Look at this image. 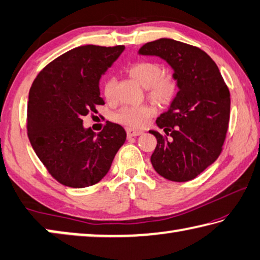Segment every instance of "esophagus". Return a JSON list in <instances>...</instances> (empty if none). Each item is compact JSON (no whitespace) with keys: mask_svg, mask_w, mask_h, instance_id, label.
Returning a JSON list of instances; mask_svg holds the SVG:
<instances>
[{"mask_svg":"<svg viewBox=\"0 0 260 260\" xmlns=\"http://www.w3.org/2000/svg\"><path fill=\"white\" fill-rule=\"evenodd\" d=\"M126 132H127V136H128V138H133V136H139L141 134H143V131L134 129V128H131V127H127Z\"/></svg>","mask_w":260,"mask_h":260,"instance_id":"esophagus-1","label":"esophagus"}]
</instances>
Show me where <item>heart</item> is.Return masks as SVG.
I'll return each mask as SVG.
<instances>
[{
    "label": "heart",
    "instance_id": "1",
    "mask_svg": "<svg viewBox=\"0 0 260 260\" xmlns=\"http://www.w3.org/2000/svg\"><path fill=\"white\" fill-rule=\"evenodd\" d=\"M128 73L141 86L148 88V96L158 104H170L179 94V82L173 76L164 74L159 64L151 60H140L128 68ZM116 79L110 77L104 82L103 93L105 99H114ZM155 113V108L149 104L127 105L114 113L113 119L131 127H141Z\"/></svg>",
    "mask_w": 260,
    "mask_h": 260
}]
</instances>
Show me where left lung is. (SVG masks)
<instances>
[{
    "instance_id": "left-lung-1",
    "label": "left lung",
    "mask_w": 260,
    "mask_h": 260,
    "mask_svg": "<svg viewBox=\"0 0 260 260\" xmlns=\"http://www.w3.org/2000/svg\"><path fill=\"white\" fill-rule=\"evenodd\" d=\"M140 55L158 56L173 69L179 94L157 118L164 134L156 136L151 164L162 178L184 182L217 160L225 142L231 112V94L217 64L200 48L173 39L148 42Z\"/></svg>"
}]
</instances>
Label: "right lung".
Wrapping results in <instances>:
<instances>
[{
	"label": "right lung",
	"mask_w": 260,
	"mask_h": 260,
	"mask_svg": "<svg viewBox=\"0 0 260 260\" xmlns=\"http://www.w3.org/2000/svg\"><path fill=\"white\" fill-rule=\"evenodd\" d=\"M124 46L77 47L50 61L32 83L27 103V134L51 177L71 188L101 181L111 167L126 132L107 121L99 134L83 127V117L103 105L100 79Z\"/></svg>",
	"instance_id": "add662e5"
}]
</instances>
